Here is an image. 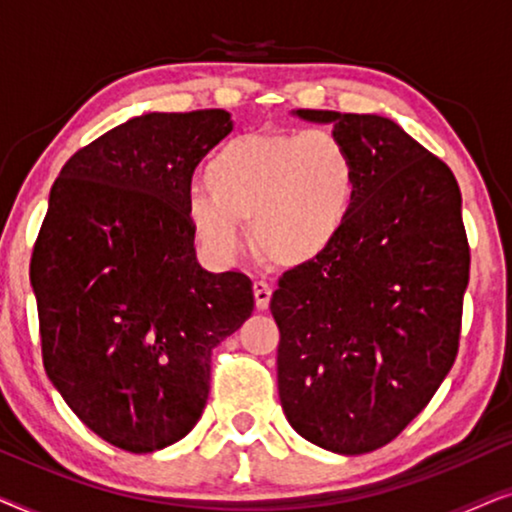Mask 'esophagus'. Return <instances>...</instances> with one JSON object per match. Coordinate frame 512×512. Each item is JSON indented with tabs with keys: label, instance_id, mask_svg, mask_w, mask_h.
<instances>
[{
	"label": "esophagus",
	"instance_id": "esophagus-1",
	"mask_svg": "<svg viewBox=\"0 0 512 512\" xmlns=\"http://www.w3.org/2000/svg\"><path fill=\"white\" fill-rule=\"evenodd\" d=\"M254 298H256L258 310H268L270 298H272V286L268 282H263V279H258V282H254Z\"/></svg>",
	"mask_w": 512,
	"mask_h": 512
}]
</instances>
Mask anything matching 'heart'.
<instances>
[{"mask_svg":"<svg viewBox=\"0 0 512 512\" xmlns=\"http://www.w3.org/2000/svg\"><path fill=\"white\" fill-rule=\"evenodd\" d=\"M205 184L209 191L186 198V219L209 254L233 258L240 223H251L258 254L305 268L345 235L359 200V165L331 132H254L209 158Z\"/></svg>","mask_w":512,"mask_h":512,"instance_id":"b5f03b06","label":"heart"}]
</instances>
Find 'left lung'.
Segmentation results:
<instances>
[{"label": "left lung", "instance_id": "left-lung-1", "mask_svg": "<svg viewBox=\"0 0 512 512\" xmlns=\"http://www.w3.org/2000/svg\"><path fill=\"white\" fill-rule=\"evenodd\" d=\"M293 116L333 123L359 165V200L340 242L272 293L279 401L310 443L373 452L426 408L457 359L471 268L461 191L391 118Z\"/></svg>", "mask_w": 512, "mask_h": 512}]
</instances>
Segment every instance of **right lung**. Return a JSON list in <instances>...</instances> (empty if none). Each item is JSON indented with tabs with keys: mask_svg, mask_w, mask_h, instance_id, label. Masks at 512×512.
Masks as SVG:
<instances>
[{
	"mask_svg": "<svg viewBox=\"0 0 512 512\" xmlns=\"http://www.w3.org/2000/svg\"><path fill=\"white\" fill-rule=\"evenodd\" d=\"M233 130L223 109L142 114L67 160L32 251L48 380L107 443L146 454L198 424L212 349L254 310L251 279L207 272L191 177Z\"/></svg>",
	"mask_w": 512,
	"mask_h": 512,
	"instance_id": "obj_1",
	"label": "right lung"
}]
</instances>
